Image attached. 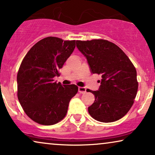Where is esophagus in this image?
Here are the masks:
<instances>
[{
	"instance_id": "obj_1",
	"label": "esophagus",
	"mask_w": 155,
	"mask_h": 155,
	"mask_svg": "<svg viewBox=\"0 0 155 155\" xmlns=\"http://www.w3.org/2000/svg\"><path fill=\"white\" fill-rule=\"evenodd\" d=\"M78 92H79L80 94H84L86 92V89L84 87H78Z\"/></svg>"
}]
</instances>
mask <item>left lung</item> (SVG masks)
I'll return each mask as SVG.
<instances>
[{
	"mask_svg": "<svg viewBox=\"0 0 155 155\" xmlns=\"http://www.w3.org/2000/svg\"><path fill=\"white\" fill-rule=\"evenodd\" d=\"M78 50L86 57L93 74L101 75L97 91L87 90L95 97L88 107L90 116L103 123L119 120L130 109L138 82L135 68L115 44L104 39L76 41Z\"/></svg>",
	"mask_w": 155,
	"mask_h": 155,
	"instance_id": "obj_1",
	"label": "left lung"
}]
</instances>
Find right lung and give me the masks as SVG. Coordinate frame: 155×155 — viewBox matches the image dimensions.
<instances>
[{
  "mask_svg": "<svg viewBox=\"0 0 155 155\" xmlns=\"http://www.w3.org/2000/svg\"><path fill=\"white\" fill-rule=\"evenodd\" d=\"M75 48V40L46 37L30 48L21 63L17 76L18 100L37 124L51 126L61 121L77 94V85H62L54 80Z\"/></svg>",
  "mask_w": 155,
  "mask_h": 155,
  "instance_id": "add662e5",
  "label": "right lung"
}]
</instances>
